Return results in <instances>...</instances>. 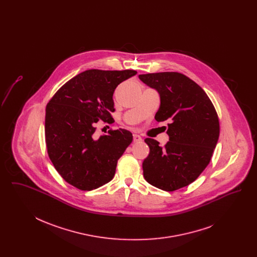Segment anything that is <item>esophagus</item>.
I'll return each instance as SVG.
<instances>
[{
    "label": "esophagus",
    "instance_id": "34e87169",
    "mask_svg": "<svg viewBox=\"0 0 257 257\" xmlns=\"http://www.w3.org/2000/svg\"><path fill=\"white\" fill-rule=\"evenodd\" d=\"M133 141H134V143H141V142L143 141V139H142L141 136L135 134L134 136H133Z\"/></svg>",
    "mask_w": 257,
    "mask_h": 257
}]
</instances>
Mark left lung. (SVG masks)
<instances>
[{
  "instance_id": "8db88e82",
  "label": "left lung",
  "mask_w": 257,
  "mask_h": 257,
  "mask_svg": "<svg viewBox=\"0 0 257 257\" xmlns=\"http://www.w3.org/2000/svg\"><path fill=\"white\" fill-rule=\"evenodd\" d=\"M157 90L160 108L155 119L170 120V142L145 140L150 152L143 163L147 182L172 192L194 182L207 167L220 136L217 111L205 91L183 74L160 72L139 75Z\"/></svg>"
}]
</instances>
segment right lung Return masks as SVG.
Listing matches in <instances>:
<instances>
[{"mask_svg":"<svg viewBox=\"0 0 257 257\" xmlns=\"http://www.w3.org/2000/svg\"><path fill=\"white\" fill-rule=\"evenodd\" d=\"M135 70H86L65 83L46 107L45 140L49 158L61 177L74 187L91 191L113 178L117 160L133 141L119 129L99 138L98 119L111 121L112 95Z\"/></svg>","mask_w":257,"mask_h":257,"instance_id":"add662e5","label":"right lung"}]
</instances>
